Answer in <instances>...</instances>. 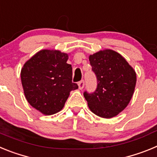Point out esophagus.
I'll return each mask as SVG.
<instances>
[{"label": "esophagus", "mask_w": 157, "mask_h": 157, "mask_svg": "<svg viewBox=\"0 0 157 157\" xmlns=\"http://www.w3.org/2000/svg\"><path fill=\"white\" fill-rule=\"evenodd\" d=\"M78 88H79V90H82L83 87H84V86H85V82L83 81V80L78 82Z\"/></svg>", "instance_id": "obj_1"}]
</instances>
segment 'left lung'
I'll list each match as a JSON object with an SVG mask.
<instances>
[{
  "instance_id": "obj_1",
  "label": "left lung",
  "mask_w": 157,
  "mask_h": 157,
  "mask_svg": "<svg viewBox=\"0 0 157 157\" xmlns=\"http://www.w3.org/2000/svg\"><path fill=\"white\" fill-rule=\"evenodd\" d=\"M98 86L92 94L83 95L89 109L100 117L110 119L128 105L135 89V71L120 53L101 50L89 56Z\"/></svg>"
}]
</instances>
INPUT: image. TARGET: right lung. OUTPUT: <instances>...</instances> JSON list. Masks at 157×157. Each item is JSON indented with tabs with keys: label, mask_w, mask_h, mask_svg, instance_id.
I'll list each match as a JSON object with an SVG mask.
<instances>
[{
	"label": "right lung",
	"mask_w": 157,
	"mask_h": 157,
	"mask_svg": "<svg viewBox=\"0 0 157 157\" xmlns=\"http://www.w3.org/2000/svg\"><path fill=\"white\" fill-rule=\"evenodd\" d=\"M68 54L43 49L23 65L21 82L25 97L33 108L46 116L59 112L71 90L78 88L72 82Z\"/></svg>",
	"instance_id": "right-lung-1"
}]
</instances>
